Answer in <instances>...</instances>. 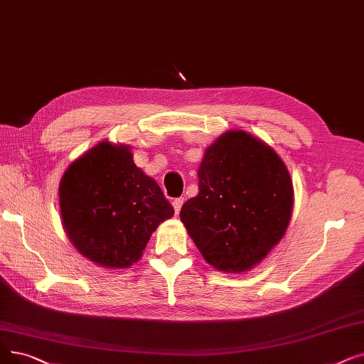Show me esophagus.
Wrapping results in <instances>:
<instances>
[{
	"mask_svg": "<svg viewBox=\"0 0 364 364\" xmlns=\"http://www.w3.org/2000/svg\"><path fill=\"white\" fill-rule=\"evenodd\" d=\"M183 202H184V198H176V199L172 200V207H173V211H176V214H178V213H180Z\"/></svg>",
	"mask_w": 364,
	"mask_h": 364,
	"instance_id": "esophagus-1",
	"label": "esophagus"
}]
</instances>
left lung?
Masks as SVG:
<instances>
[{
	"instance_id": "1",
	"label": "left lung",
	"mask_w": 364,
	"mask_h": 364,
	"mask_svg": "<svg viewBox=\"0 0 364 364\" xmlns=\"http://www.w3.org/2000/svg\"><path fill=\"white\" fill-rule=\"evenodd\" d=\"M199 193L180 217L203 259L225 272L260 263L286 233L293 186L281 157L242 131L221 135L198 171Z\"/></svg>"
}]
</instances>
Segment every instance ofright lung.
I'll list each match as a JSON object with an SVG mask.
<instances>
[{
    "mask_svg": "<svg viewBox=\"0 0 364 364\" xmlns=\"http://www.w3.org/2000/svg\"><path fill=\"white\" fill-rule=\"evenodd\" d=\"M59 203L74 247L104 267L135 263L156 228L173 214L129 149L107 141L70 165L59 184Z\"/></svg>",
    "mask_w": 364,
    "mask_h": 364,
    "instance_id": "obj_1",
    "label": "right lung"
}]
</instances>
